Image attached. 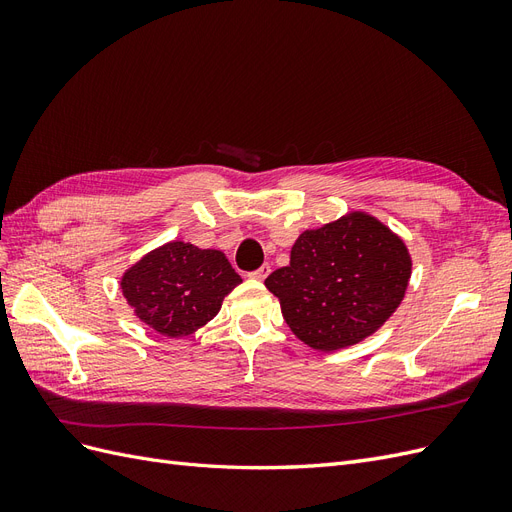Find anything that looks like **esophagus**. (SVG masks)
I'll return each mask as SVG.
<instances>
[{"instance_id": "esophagus-1", "label": "esophagus", "mask_w": 512, "mask_h": 512, "mask_svg": "<svg viewBox=\"0 0 512 512\" xmlns=\"http://www.w3.org/2000/svg\"><path fill=\"white\" fill-rule=\"evenodd\" d=\"M269 273H271V267H269V265H262L260 269L252 271V273H250V277H252V280H256V282H262Z\"/></svg>"}]
</instances>
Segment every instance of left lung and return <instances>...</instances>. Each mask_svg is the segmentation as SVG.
<instances>
[{"label": "left lung", "mask_w": 512, "mask_h": 512, "mask_svg": "<svg viewBox=\"0 0 512 512\" xmlns=\"http://www.w3.org/2000/svg\"><path fill=\"white\" fill-rule=\"evenodd\" d=\"M410 275L404 239L374 215L350 211L301 232L290 265L273 271L265 286L303 344L333 352L374 335L404 301Z\"/></svg>", "instance_id": "1"}]
</instances>
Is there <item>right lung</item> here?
<instances>
[{
    "instance_id": "1",
    "label": "right lung",
    "mask_w": 512,
    "mask_h": 512,
    "mask_svg": "<svg viewBox=\"0 0 512 512\" xmlns=\"http://www.w3.org/2000/svg\"><path fill=\"white\" fill-rule=\"evenodd\" d=\"M243 280L220 250L170 241L121 275L134 316L164 337H188L218 316L226 294Z\"/></svg>"
}]
</instances>
